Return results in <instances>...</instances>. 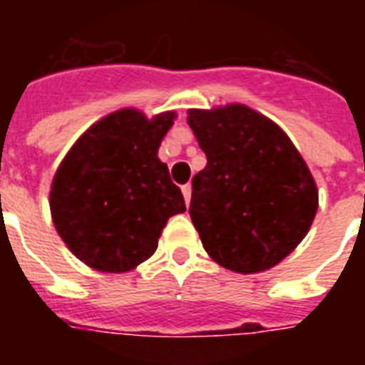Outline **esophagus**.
I'll list each match as a JSON object with an SVG mask.
<instances>
[{
  "label": "esophagus",
  "instance_id": "obj_1",
  "mask_svg": "<svg viewBox=\"0 0 365 365\" xmlns=\"http://www.w3.org/2000/svg\"><path fill=\"white\" fill-rule=\"evenodd\" d=\"M182 193H183V199H185V205H189V202H191V185H189V183L183 185Z\"/></svg>",
  "mask_w": 365,
  "mask_h": 365
}]
</instances>
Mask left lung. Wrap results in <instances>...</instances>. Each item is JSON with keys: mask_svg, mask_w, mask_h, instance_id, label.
<instances>
[{"mask_svg": "<svg viewBox=\"0 0 365 365\" xmlns=\"http://www.w3.org/2000/svg\"><path fill=\"white\" fill-rule=\"evenodd\" d=\"M206 155L193 178L191 222L212 259L229 271L271 269L305 239L318 189L288 134L248 106L189 110Z\"/></svg>", "mask_w": 365, "mask_h": 365, "instance_id": "obj_1", "label": "left lung"}]
</instances>
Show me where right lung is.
<instances>
[{
    "label": "right lung",
    "mask_w": 365,
    "mask_h": 365,
    "mask_svg": "<svg viewBox=\"0 0 365 365\" xmlns=\"http://www.w3.org/2000/svg\"><path fill=\"white\" fill-rule=\"evenodd\" d=\"M174 111H113L94 123L60 163L51 216L60 239L94 271L126 272L157 250L168 217L185 200L157 157Z\"/></svg>",
    "instance_id": "right-lung-1"
}]
</instances>
